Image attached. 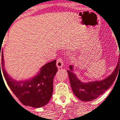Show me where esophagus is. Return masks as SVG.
Instances as JSON below:
<instances>
[{
    "instance_id": "1",
    "label": "esophagus",
    "mask_w": 120,
    "mask_h": 120,
    "mask_svg": "<svg viewBox=\"0 0 120 120\" xmlns=\"http://www.w3.org/2000/svg\"><path fill=\"white\" fill-rule=\"evenodd\" d=\"M56 66L58 68H61L63 67V59L61 58H59V59L57 60Z\"/></svg>"
}]
</instances>
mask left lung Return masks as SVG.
I'll use <instances>...</instances> for the list:
<instances>
[{"label": "left lung", "instance_id": "1", "mask_svg": "<svg viewBox=\"0 0 120 120\" xmlns=\"http://www.w3.org/2000/svg\"><path fill=\"white\" fill-rule=\"evenodd\" d=\"M69 68L70 70H67V72L74 95L82 101L90 102L102 95L113 84L118 73L120 71V57L118 63L114 71L109 77L101 80L83 82L77 77L75 74L73 72V66L70 65Z\"/></svg>", "mask_w": 120, "mask_h": 120}]
</instances>
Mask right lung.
I'll return each instance as SVG.
<instances>
[{"instance_id":"add662e5","label":"right lung","mask_w":120,"mask_h":120,"mask_svg":"<svg viewBox=\"0 0 120 120\" xmlns=\"http://www.w3.org/2000/svg\"><path fill=\"white\" fill-rule=\"evenodd\" d=\"M1 52V51H0ZM2 56V70L8 85L20 102L26 106L39 108L47 104L53 93V81L57 68L56 60L42 66L39 72L32 78L25 80H16L11 78L4 68L3 51ZM0 72L1 68L0 64Z\"/></svg>"}]
</instances>
